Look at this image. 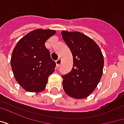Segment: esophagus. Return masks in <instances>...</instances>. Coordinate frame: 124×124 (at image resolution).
<instances>
[{"label": "esophagus", "mask_w": 124, "mask_h": 124, "mask_svg": "<svg viewBox=\"0 0 124 124\" xmlns=\"http://www.w3.org/2000/svg\"><path fill=\"white\" fill-rule=\"evenodd\" d=\"M56 63L57 67H59L60 64H61V63H62V60L60 59V58H58V59L56 60Z\"/></svg>", "instance_id": "esophagus-1"}]
</instances>
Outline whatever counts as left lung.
Masks as SVG:
<instances>
[{"mask_svg": "<svg viewBox=\"0 0 124 124\" xmlns=\"http://www.w3.org/2000/svg\"><path fill=\"white\" fill-rule=\"evenodd\" d=\"M62 36L73 56L72 69L62 75L63 88L69 96L85 98L95 90L102 76L104 57L101 50L82 33L62 31Z\"/></svg>", "mask_w": 124, "mask_h": 124, "instance_id": "left-lung-1", "label": "left lung"}]
</instances>
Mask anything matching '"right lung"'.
<instances>
[{
	"mask_svg": "<svg viewBox=\"0 0 124 124\" xmlns=\"http://www.w3.org/2000/svg\"><path fill=\"white\" fill-rule=\"evenodd\" d=\"M55 34L52 30H34L20 39L13 50L12 72L16 80L26 91H42L49 76L54 72L56 64L45 42Z\"/></svg>",
	"mask_w": 124,
	"mask_h": 124,
	"instance_id": "obj_1",
	"label": "right lung"
}]
</instances>
